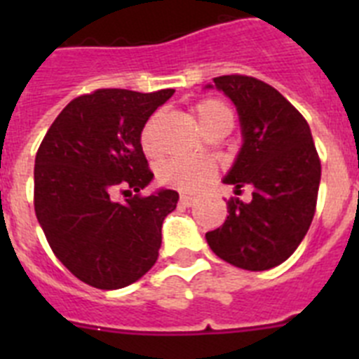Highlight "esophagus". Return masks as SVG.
<instances>
[{"label": "esophagus", "instance_id": "obj_1", "mask_svg": "<svg viewBox=\"0 0 359 359\" xmlns=\"http://www.w3.org/2000/svg\"><path fill=\"white\" fill-rule=\"evenodd\" d=\"M180 203H182L183 207H192V205H194V203H196V199L190 198V196L182 194V198H180Z\"/></svg>", "mask_w": 359, "mask_h": 359}]
</instances>
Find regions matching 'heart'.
Listing matches in <instances>:
<instances>
[{"mask_svg": "<svg viewBox=\"0 0 359 359\" xmlns=\"http://www.w3.org/2000/svg\"><path fill=\"white\" fill-rule=\"evenodd\" d=\"M194 115L199 128L210 135H226L233 126V113L219 98H205L194 106ZM161 113L149 116L140 133V144L147 156H158L160 145ZM160 182L167 187L182 190L187 194H196L214 180L215 167L207 158H172L160 167Z\"/></svg>", "mask_w": 359, "mask_h": 359, "instance_id": "1", "label": "heart"}]
</instances>
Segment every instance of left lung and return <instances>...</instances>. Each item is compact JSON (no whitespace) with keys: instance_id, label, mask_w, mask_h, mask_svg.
Segmentation results:
<instances>
[{"instance_id":"obj_1","label":"left lung","mask_w":359,"mask_h":359,"mask_svg":"<svg viewBox=\"0 0 359 359\" xmlns=\"http://www.w3.org/2000/svg\"><path fill=\"white\" fill-rule=\"evenodd\" d=\"M214 84L236 104L243 147L223 182L252 187L248 203L228 199L223 226L207 231L223 261L264 271L290 259L311 226L318 198V152L309 123L273 86L248 75H223ZM212 88V86H208Z\"/></svg>"}]
</instances>
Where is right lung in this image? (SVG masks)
Masks as SVG:
<instances>
[{
	"instance_id": "right-lung-1",
	"label": "right lung",
	"mask_w": 359,
	"mask_h": 359,
	"mask_svg": "<svg viewBox=\"0 0 359 359\" xmlns=\"http://www.w3.org/2000/svg\"><path fill=\"white\" fill-rule=\"evenodd\" d=\"M172 93L107 88L81 95L59 113L37 149V221L57 259L98 290L129 286L158 259L161 224L180 196L176 190L138 194L154 176L140 133ZM116 189L128 196L123 203L112 201Z\"/></svg>"
}]
</instances>
